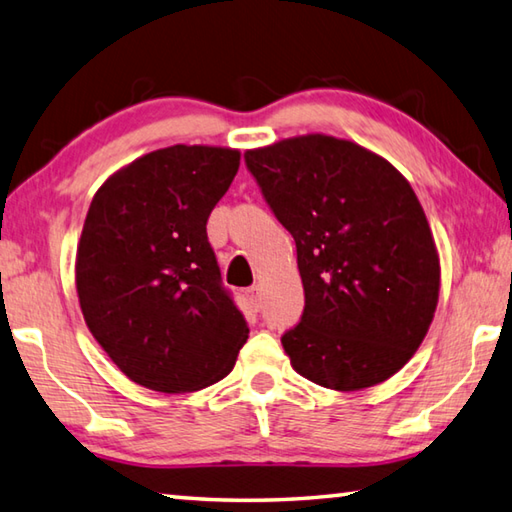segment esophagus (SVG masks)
<instances>
[{"mask_svg": "<svg viewBox=\"0 0 512 512\" xmlns=\"http://www.w3.org/2000/svg\"><path fill=\"white\" fill-rule=\"evenodd\" d=\"M245 298H247V303L252 305V310H256V312H258V307H260L258 287H249V289H245Z\"/></svg>", "mask_w": 512, "mask_h": 512, "instance_id": "esophagus-1", "label": "esophagus"}]
</instances>
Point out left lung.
Wrapping results in <instances>:
<instances>
[{"label": "left lung", "instance_id": "8db88e82", "mask_svg": "<svg viewBox=\"0 0 512 512\" xmlns=\"http://www.w3.org/2000/svg\"><path fill=\"white\" fill-rule=\"evenodd\" d=\"M294 236L305 310L281 336L292 368L352 392L417 352L439 301V256L410 182L388 160L323 133L245 153Z\"/></svg>", "mask_w": 512, "mask_h": 512}]
</instances>
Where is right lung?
<instances>
[{"label": "right lung", "mask_w": 512, "mask_h": 512, "mask_svg": "<svg viewBox=\"0 0 512 512\" xmlns=\"http://www.w3.org/2000/svg\"><path fill=\"white\" fill-rule=\"evenodd\" d=\"M240 153L173 144L104 182L77 245L84 321L144 388L196 392L231 372L249 327L225 289L207 220Z\"/></svg>", "instance_id": "1"}]
</instances>
